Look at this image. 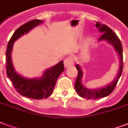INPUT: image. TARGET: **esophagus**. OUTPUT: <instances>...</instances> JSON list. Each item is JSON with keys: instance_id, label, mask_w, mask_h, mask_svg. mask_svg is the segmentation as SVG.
Segmentation results:
<instances>
[{"instance_id": "esophagus-1", "label": "esophagus", "mask_w": 128, "mask_h": 128, "mask_svg": "<svg viewBox=\"0 0 128 128\" xmlns=\"http://www.w3.org/2000/svg\"><path fill=\"white\" fill-rule=\"evenodd\" d=\"M74 59L72 57H68L64 60V66L65 68H68L70 66H72L74 65Z\"/></svg>"}]
</instances>
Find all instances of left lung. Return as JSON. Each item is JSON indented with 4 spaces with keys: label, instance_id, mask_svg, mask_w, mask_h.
<instances>
[{
    "label": "left lung",
    "instance_id": "8db88e82",
    "mask_svg": "<svg viewBox=\"0 0 128 128\" xmlns=\"http://www.w3.org/2000/svg\"><path fill=\"white\" fill-rule=\"evenodd\" d=\"M96 27L98 28L100 32H102V35L99 38V40H106L110 44L113 45L116 51L118 52V55L120 56V69L118 71V74L116 76L114 81L112 83L109 84L108 85L100 89L96 90H90L85 88L82 84L81 80L83 76V73L81 70V68L80 67L78 64L76 65V68L78 70V77H77L76 81L75 83V88L76 90L77 93L80 96L87 98V99H98L103 97L107 96L113 92L115 89V86L117 85L118 80L120 79V76H122L123 72V65H124V61H123V48L122 42L120 41V38L116 35V34L111 30L110 28L106 26V25L101 24L99 22H97L96 23Z\"/></svg>",
    "mask_w": 128,
    "mask_h": 128
}]
</instances>
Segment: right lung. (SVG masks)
I'll list each match as a JSON object with an SVG mask.
<instances>
[{
	"instance_id": "add662e5",
	"label": "right lung",
	"mask_w": 128,
	"mask_h": 128,
	"mask_svg": "<svg viewBox=\"0 0 128 128\" xmlns=\"http://www.w3.org/2000/svg\"><path fill=\"white\" fill-rule=\"evenodd\" d=\"M42 22V20H32L20 26L10 38L6 51V75L12 82L15 90L23 96L36 100L46 98L52 93L58 76L64 71L63 61L61 60L56 65L46 70L40 78L28 79L21 76L15 72L10 54L15 40Z\"/></svg>"
}]
</instances>
